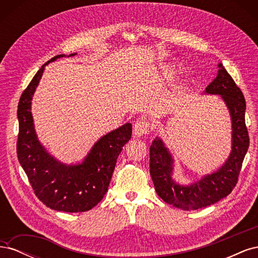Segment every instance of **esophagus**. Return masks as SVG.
<instances>
[{
  "mask_svg": "<svg viewBox=\"0 0 258 258\" xmlns=\"http://www.w3.org/2000/svg\"><path fill=\"white\" fill-rule=\"evenodd\" d=\"M150 131V122L147 120L140 118L134 124V135L137 138H141L148 134Z\"/></svg>",
  "mask_w": 258,
  "mask_h": 258,
  "instance_id": "esophagus-1",
  "label": "esophagus"
}]
</instances>
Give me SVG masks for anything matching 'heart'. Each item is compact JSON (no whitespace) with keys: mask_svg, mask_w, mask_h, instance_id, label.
I'll return each mask as SVG.
<instances>
[{"mask_svg":"<svg viewBox=\"0 0 258 258\" xmlns=\"http://www.w3.org/2000/svg\"><path fill=\"white\" fill-rule=\"evenodd\" d=\"M161 74H162L163 79H166V80H168V81H169V80H172L173 76H174L173 71H172V70H171V69H169V68H163Z\"/></svg>","mask_w":258,"mask_h":258,"instance_id":"obj_1","label":"heart"}]
</instances>
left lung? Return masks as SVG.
<instances>
[{
  "instance_id": "left-lung-1",
  "label": "left lung",
  "mask_w": 258,
  "mask_h": 258,
  "mask_svg": "<svg viewBox=\"0 0 258 258\" xmlns=\"http://www.w3.org/2000/svg\"><path fill=\"white\" fill-rule=\"evenodd\" d=\"M218 68L217 76L206 88V93L221 96L230 113L232 145L224 165L196 183L179 185L172 177L173 159L162 140L156 138L150 147V172L156 192L167 204L181 210L206 208L228 196L238 182L249 145L243 93L222 63Z\"/></svg>"
}]
</instances>
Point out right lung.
Returning <instances> with one entry per match:
<instances>
[{"instance_id": "add662e5", "label": "right lung", "mask_w": 258, "mask_h": 258, "mask_svg": "<svg viewBox=\"0 0 258 258\" xmlns=\"http://www.w3.org/2000/svg\"><path fill=\"white\" fill-rule=\"evenodd\" d=\"M61 57L64 54H58L43 64L22 92L17 111V155L36 197L46 207L70 213L86 212L106 194L118 155L131 139L132 124L124 123L103 136L79 165H66L47 153L35 134L31 101L45 67Z\"/></svg>"}]
</instances>
